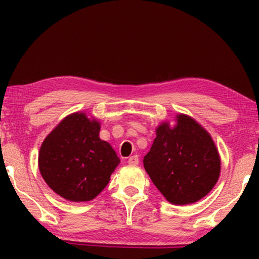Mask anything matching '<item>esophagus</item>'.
I'll return each instance as SVG.
<instances>
[{
    "label": "esophagus",
    "instance_id": "obj_1",
    "mask_svg": "<svg viewBox=\"0 0 259 259\" xmlns=\"http://www.w3.org/2000/svg\"><path fill=\"white\" fill-rule=\"evenodd\" d=\"M128 163H129L130 165H137V164L139 163V159H138V156H137V155H133V156H130V157H129V160H128Z\"/></svg>",
    "mask_w": 259,
    "mask_h": 259
}]
</instances>
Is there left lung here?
Masks as SVG:
<instances>
[{"instance_id":"left-lung-1","label":"left lung","mask_w":259,"mask_h":259,"mask_svg":"<svg viewBox=\"0 0 259 259\" xmlns=\"http://www.w3.org/2000/svg\"><path fill=\"white\" fill-rule=\"evenodd\" d=\"M176 124L162 122L144 168L170 203H194L212 190L221 175V157L211 136L186 114H177Z\"/></svg>"}]
</instances>
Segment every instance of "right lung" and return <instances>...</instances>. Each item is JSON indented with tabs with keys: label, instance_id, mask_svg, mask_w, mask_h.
<instances>
[{
	"label": "right lung",
	"instance_id": "1",
	"mask_svg": "<svg viewBox=\"0 0 259 259\" xmlns=\"http://www.w3.org/2000/svg\"><path fill=\"white\" fill-rule=\"evenodd\" d=\"M100 123L85 112L69 114L43 140L38 169L45 182L72 202L95 199L120 163L107 142L99 138Z\"/></svg>",
	"mask_w": 259,
	"mask_h": 259
}]
</instances>
